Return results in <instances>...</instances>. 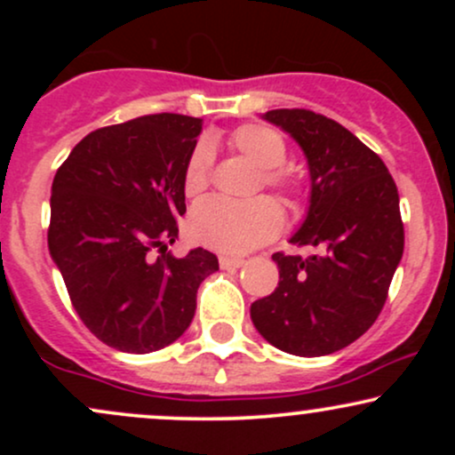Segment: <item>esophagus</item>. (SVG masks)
I'll use <instances>...</instances> for the list:
<instances>
[{"instance_id": "34e87169", "label": "esophagus", "mask_w": 455, "mask_h": 455, "mask_svg": "<svg viewBox=\"0 0 455 455\" xmlns=\"http://www.w3.org/2000/svg\"><path fill=\"white\" fill-rule=\"evenodd\" d=\"M245 263L243 259H237V257H227V254H222L220 257V267L222 269H235V267H242Z\"/></svg>"}]
</instances>
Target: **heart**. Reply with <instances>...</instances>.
Masks as SVG:
<instances>
[{"label":"heart","mask_w":455,"mask_h":455,"mask_svg":"<svg viewBox=\"0 0 455 455\" xmlns=\"http://www.w3.org/2000/svg\"><path fill=\"white\" fill-rule=\"evenodd\" d=\"M228 143L245 160L263 169L260 184L275 188L286 196H295L299 192V181L280 169L289 149L282 134L274 128L245 124L235 130ZM212 145L201 140L192 149L186 164L184 190L188 196H198L207 190L212 180ZM282 224H284V216H282L280 205L269 196H257L245 203L210 198L192 212L188 228H190L192 239L207 248L227 254H245L274 239L280 233Z\"/></svg>","instance_id":"1"}]
</instances>
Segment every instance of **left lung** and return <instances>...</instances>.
<instances>
[{
	"mask_svg": "<svg viewBox=\"0 0 455 455\" xmlns=\"http://www.w3.org/2000/svg\"><path fill=\"white\" fill-rule=\"evenodd\" d=\"M263 119L304 149L310 205L291 243L318 254L275 252L278 286L250 306V316L280 351L321 357L363 336L383 310L404 252L398 188L385 162L325 115L275 108Z\"/></svg>",
	"mask_w": 455,
	"mask_h": 455,
	"instance_id": "obj_1",
	"label": "left lung"
}]
</instances>
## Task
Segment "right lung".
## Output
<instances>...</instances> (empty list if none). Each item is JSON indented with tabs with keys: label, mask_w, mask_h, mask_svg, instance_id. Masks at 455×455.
<instances>
[{
	"label": "right lung",
	"mask_w": 455,
	"mask_h": 455,
	"mask_svg": "<svg viewBox=\"0 0 455 455\" xmlns=\"http://www.w3.org/2000/svg\"><path fill=\"white\" fill-rule=\"evenodd\" d=\"M201 128L203 119L177 113L98 128L55 173L49 252L85 327L122 353L175 342L195 316L198 286L218 269L210 250L169 252Z\"/></svg>",
	"instance_id": "add662e5"
}]
</instances>
